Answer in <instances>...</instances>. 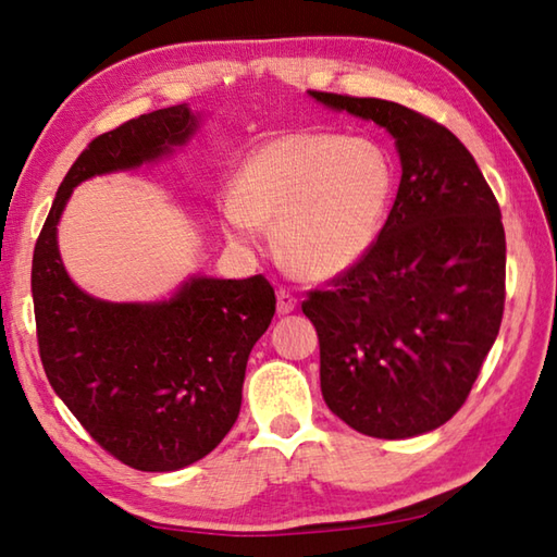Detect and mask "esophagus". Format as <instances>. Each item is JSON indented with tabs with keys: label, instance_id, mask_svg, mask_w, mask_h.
Instances as JSON below:
<instances>
[{
	"label": "esophagus",
	"instance_id": "obj_1",
	"mask_svg": "<svg viewBox=\"0 0 557 557\" xmlns=\"http://www.w3.org/2000/svg\"><path fill=\"white\" fill-rule=\"evenodd\" d=\"M297 309V297L289 295L287 289H280L277 292V313H289Z\"/></svg>",
	"mask_w": 557,
	"mask_h": 557
}]
</instances>
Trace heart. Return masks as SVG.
Returning a JSON list of instances; mask_svg holds the SVG:
<instances>
[{
    "label": "heart",
    "instance_id": "heart-1",
    "mask_svg": "<svg viewBox=\"0 0 557 557\" xmlns=\"http://www.w3.org/2000/svg\"><path fill=\"white\" fill-rule=\"evenodd\" d=\"M394 182L375 140L285 134L244 160L221 214L238 246H260L262 224H275L282 258L309 277H333L375 246Z\"/></svg>",
    "mask_w": 557,
    "mask_h": 557
}]
</instances>
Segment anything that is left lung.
<instances>
[{
	"mask_svg": "<svg viewBox=\"0 0 557 557\" xmlns=\"http://www.w3.org/2000/svg\"><path fill=\"white\" fill-rule=\"evenodd\" d=\"M309 95L387 128L401 160L375 246L301 301L319 333L323 401L366 436H419L462 407L497 341L502 211L470 150L438 121L387 99Z\"/></svg>",
	"mask_w": 557,
	"mask_h": 557,
	"instance_id": "left-lung-1",
	"label": "left lung"
}]
</instances>
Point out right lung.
Returning <instances> with one entry per match:
<instances>
[{"mask_svg":"<svg viewBox=\"0 0 557 557\" xmlns=\"http://www.w3.org/2000/svg\"><path fill=\"white\" fill-rule=\"evenodd\" d=\"M195 128L197 116L177 104L97 136L67 170L34 248L36 336L50 387L99 446L144 472L187 468L224 441L275 289L262 275L189 277L156 305L95 299L67 277L58 221L79 182L170 156Z\"/></svg>","mask_w":557,"mask_h":557,"instance_id":"obj_1","label":"right lung"}]
</instances>
